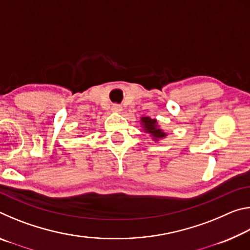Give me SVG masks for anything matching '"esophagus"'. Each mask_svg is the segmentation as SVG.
Here are the masks:
<instances>
[{
	"label": "esophagus",
	"mask_w": 250,
	"mask_h": 250,
	"mask_svg": "<svg viewBox=\"0 0 250 250\" xmlns=\"http://www.w3.org/2000/svg\"><path fill=\"white\" fill-rule=\"evenodd\" d=\"M111 111L116 113H120L122 111V107L120 104H113L111 107Z\"/></svg>",
	"instance_id": "esophagus-1"
}]
</instances>
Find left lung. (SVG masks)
I'll list each match as a JSON object with an SVG mask.
<instances>
[{
  "mask_svg": "<svg viewBox=\"0 0 250 250\" xmlns=\"http://www.w3.org/2000/svg\"><path fill=\"white\" fill-rule=\"evenodd\" d=\"M141 125L145 132L150 133L152 139L155 142H158L160 139L167 137V133L160 128V125L156 122V119H152L150 117H142L141 118Z\"/></svg>",
  "mask_w": 250,
  "mask_h": 250,
  "instance_id": "left-lung-1",
  "label": "left lung"
}]
</instances>
